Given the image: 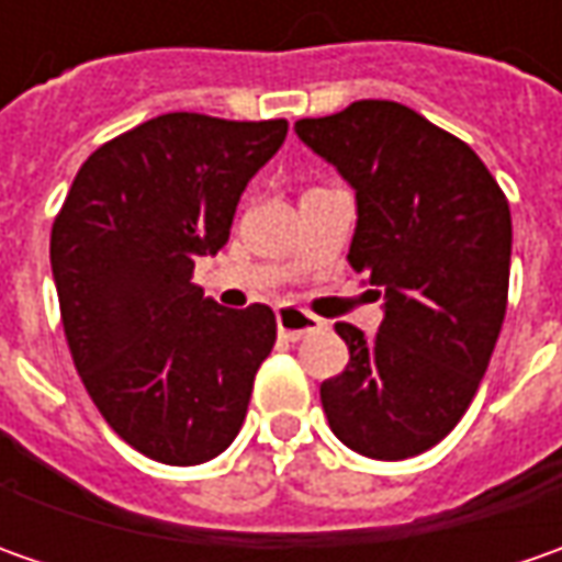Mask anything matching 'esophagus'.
Wrapping results in <instances>:
<instances>
[{
    "instance_id": "obj_1",
    "label": "esophagus",
    "mask_w": 562,
    "mask_h": 562,
    "mask_svg": "<svg viewBox=\"0 0 562 562\" xmlns=\"http://www.w3.org/2000/svg\"><path fill=\"white\" fill-rule=\"evenodd\" d=\"M278 331L284 337H291V340H300V337L313 335L322 328V318H315L313 313H306V310H300V306H291V303H284V306H278Z\"/></svg>"
}]
</instances>
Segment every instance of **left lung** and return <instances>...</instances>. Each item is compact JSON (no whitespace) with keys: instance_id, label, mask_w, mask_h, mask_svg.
Here are the masks:
<instances>
[{"instance_id":"1","label":"left lung","mask_w":562,"mask_h":562,"mask_svg":"<svg viewBox=\"0 0 562 562\" xmlns=\"http://www.w3.org/2000/svg\"><path fill=\"white\" fill-rule=\"evenodd\" d=\"M296 137L357 193L350 266L375 284V337L350 322L340 375L322 381L328 425L350 450L406 460L450 435L504 325L513 225L485 162L419 112L359 99Z\"/></svg>"}]
</instances>
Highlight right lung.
<instances>
[{
	"instance_id": "obj_1",
	"label": "right lung",
	"mask_w": 562,
	"mask_h": 562,
	"mask_svg": "<svg viewBox=\"0 0 562 562\" xmlns=\"http://www.w3.org/2000/svg\"><path fill=\"white\" fill-rule=\"evenodd\" d=\"M288 121L171 112L80 165L53 225L61 325L87 394L121 441L168 465L218 457L274 347L266 303L225 310L196 288Z\"/></svg>"
}]
</instances>
